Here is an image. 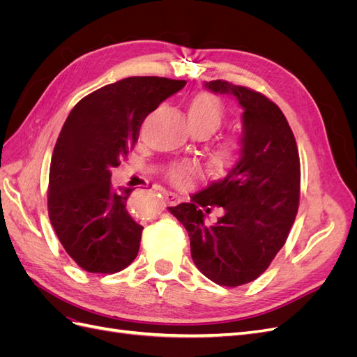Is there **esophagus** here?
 Returning <instances> with one entry per match:
<instances>
[{"label":"esophagus","mask_w":357,"mask_h":357,"mask_svg":"<svg viewBox=\"0 0 357 357\" xmlns=\"http://www.w3.org/2000/svg\"><path fill=\"white\" fill-rule=\"evenodd\" d=\"M160 192L164 193V197H165V198H167V201H169V202L176 201V199L178 198L177 193H174V192H169V190H167V189H160Z\"/></svg>","instance_id":"34e87169"}]
</instances>
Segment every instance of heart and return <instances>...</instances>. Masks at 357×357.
Returning <instances> with one entry per match:
<instances>
[{"label": "heart", "mask_w": 357, "mask_h": 357, "mask_svg": "<svg viewBox=\"0 0 357 357\" xmlns=\"http://www.w3.org/2000/svg\"><path fill=\"white\" fill-rule=\"evenodd\" d=\"M223 117V109L220 102L208 93H199L193 98L189 104L188 109V121L190 129L201 128L207 132H211L215 126H219ZM225 147H222V153L225 152ZM193 172V167L188 162H181V164H174L167 169V177L174 185H183L186 183L189 176Z\"/></svg>", "instance_id": "b5f03b06"}]
</instances>
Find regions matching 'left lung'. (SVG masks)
<instances>
[{"mask_svg": "<svg viewBox=\"0 0 357 357\" xmlns=\"http://www.w3.org/2000/svg\"><path fill=\"white\" fill-rule=\"evenodd\" d=\"M204 86L234 95L243 107L240 149L218 180L168 210L186 228L199 271L236 287L265 273L287 240L299 205V153L287 119L265 95L225 80ZM214 204L225 213L207 225L202 208Z\"/></svg>", "mask_w": 357, "mask_h": 357, "instance_id": "left-lung-1", "label": "left lung"}]
</instances>
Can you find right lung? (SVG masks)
<instances>
[{
  "instance_id": "right-lung-1",
  "label": "right lung",
  "mask_w": 357,
  "mask_h": 357,
  "mask_svg": "<svg viewBox=\"0 0 357 357\" xmlns=\"http://www.w3.org/2000/svg\"><path fill=\"white\" fill-rule=\"evenodd\" d=\"M186 80L128 77L74 105L53 150L49 219L73 261L88 273L114 274L138 255L143 226L128 213L134 189H112L113 167L132 150L144 119Z\"/></svg>"
}]
</instances>
